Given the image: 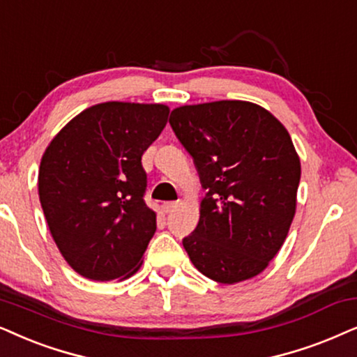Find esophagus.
Masks as SVG:
<instances>
[{
	"instance_id": "1",
	"label": "esophagus",
	"mask_w": 357,
	"mask_h": 357,
	"mask_svg": "<svg viewBox=\"0 0 357 357\" xmlns=\"http://www.w3.org/2000/svg\"><path fill=\"white\" fill-rule=\"evenodd\" d=\"M177 206L178 202H165L164 205H162V210H164V213H172Z\"/></svg>"
}]
</instances>
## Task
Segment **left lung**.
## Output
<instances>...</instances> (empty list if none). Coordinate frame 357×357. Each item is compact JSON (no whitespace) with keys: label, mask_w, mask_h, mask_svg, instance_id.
<instances>
[{"label":"left lung","mask_w":357,"mask_h":357,"mask_svg":"<svg viewBox=\"0 0 357 357\" xmlns=\"http://www.w3.org/2000/svg\"><path fill=\"white\" fill-rule=\"evenodd\" d=\"M169 123L206 190L200 221L182 241L190 261L220 284L261 274L297 206L302 169L290 134L262 106L239 100L180 106Z\"/></svg>","instance_id":"left-lung-1"}]
</instances>
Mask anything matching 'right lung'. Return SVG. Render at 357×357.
Instances as JSON below:
<instances>
[{"label": "right lung", "instance_id": "add662e5", "mask_svg": "<svg viewBox=\"0 0 357 357\" xmlns=\"http://www.w3.org/2000/svg\"><path fill=\"white\" fill-rule=\"evenodd\" d=\"M169 119L165 105L108 101L82 111L52 139L39 198L60 254L91 280L126 279L155 233L142 154Z\"/></svg>", "mask_w": 357, "mask_h": 357}]
</instances>
